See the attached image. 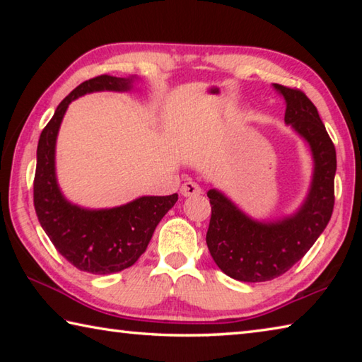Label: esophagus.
Wrapping results in <instances>:
<instances>
[{
    "label": "esophagus",
    "mask_w": 362,
    "mask_h": 362,
    "mask_svg": "<svg viewBox=\"0 0 362 362\" xmlns=\"http://www.w3.org/2000/svg\"><path fill=\"white\" fill-rule=\"evenodd\" d=\"M201 192H203V189H201V187L198 185V183L196 182H185L183 183V185L180 187V193L185 196V198H188V196H196V194H201Z\"/></svg>",
    "instance_id": "34e87169"
}]
</instances>
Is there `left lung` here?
I'll return each mask as SVG.
<instances>
[{
	"label": "left lung",
	"instance_id": "left-lung-1",
	"mask_svg": "<svg viewBox=\"0 0 362 362\" xmlns=\"http://www.w3.org/2000/svg\"><path fill=\"white\" fill-rule=\"evenodd\" d=\"M284 97V121L311 148L315 170L302 207L278 222H257L217 189H209L212 214L206 243L214 262L230 278L263 283L284 274L308 252L334 211L335 146L316 107L300 89L273 84Z\"/></svg>",
	"mask_w": 362,
	"mask_h": 362
}]
</instances>
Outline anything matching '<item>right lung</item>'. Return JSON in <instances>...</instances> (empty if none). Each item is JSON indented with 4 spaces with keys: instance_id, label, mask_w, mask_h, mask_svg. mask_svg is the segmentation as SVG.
Listing matches in <instances>:
<instances>
[{
    "instance_id": "obj_1",
    "label": "right lung",
    "mask_w": 362,
    "mask_h": 362,
    "mask_svg": "<svg viewBox=\"0 0 362 362\" xmlns=\"http://www.w3.org/2000/svg\"><path fill=\"white\" fill-rule=\"evenodd\" d=\"M136 76L100 75L88 79L59 103L42 129L36 150L33 204L42 230L73 267L86 273L110 274L132 267L155 233L156 225L179 194L142 196L119 207L90 211L69 203L56 179V140L70 102L95 90H129Z\"/></svg>"
}]
</instances>
